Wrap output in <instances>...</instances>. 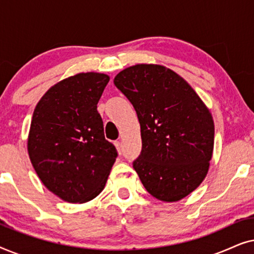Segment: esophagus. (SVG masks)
I'll return each instance as SVG.
<instances>
[{
  "label": "esophagus",
  "mask_w": 254,
  "mask_h": 254,
  "mask_svg": "<svg viewBox=\"0 0 254 254\" xmlns=\"http://www.w3.org/2000/svg\"><path fill=\"white\" fill-rule=\"evenodd\" d=\"M114 145H116L117 150L119 151V154H121V151H123V149H121V142L120 141H116V142H114Z\"/></svg>",
  "instance_id": "obj_1"
}]
</instances>
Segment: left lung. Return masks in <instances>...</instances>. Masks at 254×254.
<instances>
[{
	"label": "left lung",
	"instance_id": "1",
	"mask_svg": "<svg viewBox=\"0 0 254 254\" xmlns=\"http://www.w3.org/2000/svg\"><path fill=\"white\" fill-rule=\"evenodd\" d=\"M114 84L131 103L141 126L142 150L133 162L145 190L173 202L202 183L214 148V121L178 74L163 65L136 64Z\"/></svg>",
	"mask_w": 254,
	"mask_h": 254
}]
</instances>
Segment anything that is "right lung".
<instances>
[{
  "instance_id": "1",
  "label": "right lung",
  "mask_w": 254,
  "mask_h": 254,
  "mask_svg": "<svg viewBox=\"0 0 254 254\" xmlns=\"http://www.w3.org/2000/svg\"><path fill=\"white\" fill-rule=\"evenodd\" d=\"M110 77L82 72L59 82L33 112L27 150L34 170L52 193L71 203L102 192L118 151L104 136L97 111Z\"/></svg>"
}]
</instances>
